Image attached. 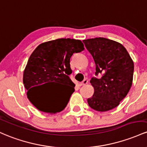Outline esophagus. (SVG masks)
I'll list each match as a JSON object with an SVG mask.
<instances>
[{
  "label": "esophagus",
  "mask_w": 147,
  "mask_h": 147,
  "mask_svg": "<svg viewBox=\"0 0 147 147\" xmlns=\"http://www.w3.org/2000/svg\"><path fill=\"white\" fill-rule=\"evenodd\" d=\"M87 82H88V80H87V79H85V80H83V81L80 82V86H82V85H87Z\"/></svg>",
  "instance_id": "obj_1"
}]
</instances>
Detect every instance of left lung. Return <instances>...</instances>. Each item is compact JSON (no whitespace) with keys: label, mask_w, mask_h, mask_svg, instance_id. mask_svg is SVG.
Instances as JSON below:
<instances>
[{"label":"left lung","mask_w":147,"mask_h":147,"mask_svg":"<svg viewBox=\"0 0 147 147\" xmlns=\"http://www.w3.org/2000/svg\"><path fill=\"white\" fill-rule=\"evenodd\" d=\"M96 65V76L90 80L94 89L87 99L90 108L99 112L113 109L119 105L131 89L134 63L126 49L120 43L103 37L82 41Z\"/></svg>","instance_id":"left-lung-1"}]
</instances>
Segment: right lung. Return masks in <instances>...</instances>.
I'll return each mask as SVG.
<instances>
[{"instance_id":"obj_1","label":"right lung","mask_w":147,"mask_h":147,"mask_svg":"<svg viewBox=\"0 0 147 147\" xmlns=\"http://www.w3.org/2000/svg\"><path fill=\"white\" fill-rule=\"evenodd\" d=\"M85 49L82 42L74 39H57L39 44L30 56L24 71L23 82L30 101L38 110L56 113L65 109L75 84L70 58L74 53ZM51 84L48 90L41 87Z\"/></svg>"}]
</instances>
